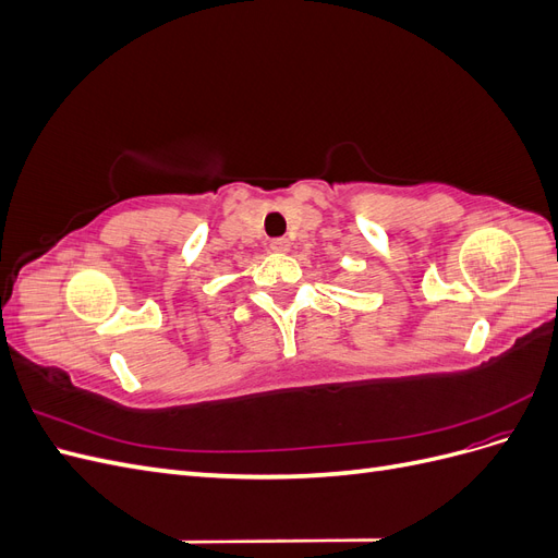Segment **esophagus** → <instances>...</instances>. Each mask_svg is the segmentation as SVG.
Wrapping results in <instances>:
<instances>
[{
    "instance_id": "34e87169",
    "label": "esophagus",
    "mask_w": 558,
    "mask_h": 558,
    "mask_svg": "<svg viewBox=\"0 0 558 558\" xmlns=\"http://www.w3.org/2000/svg\"><path fill=\"white\" fill-rule=\"evenodd\" d=\"M269 248H272L275 253H286L291 248V242L286 238H279V240H272V244H269Z\"/></svg>"
}]
</instances>
